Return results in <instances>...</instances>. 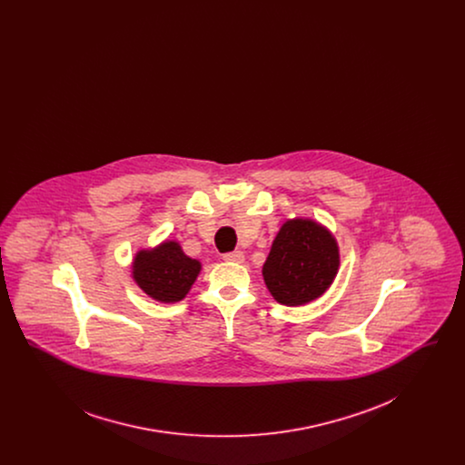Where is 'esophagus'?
<instances>
[{
  "label": "esophagus",
  "mask_w": 465,
  "mask_h": 465,
  "mask_svg": "<svg viewBox=\"0 0 465 465\" xmlns=\"http://www.w3.org/2000/svg\"><path fill=\"white\" fill-rule=\"evenodd\" d=\"M224 262H232V263H242L243 252L242 251H232V252H224L223 254Z\"/></svg>",
  "instance_id": "34e87169"
}]
</instances>
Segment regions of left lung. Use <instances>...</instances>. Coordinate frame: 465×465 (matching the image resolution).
<instances>
[{
  "label": "left lung",
  "instance_id": "left-lung-1",
  "mask_svg": "<svg viewBox=\"0 0 465 465\" xmlns=\"http://www.w3.org/2000/svg\"><path fill=\"white\" fill-rule=\"evenodd\" d=\"M338 247L330 232L309 220L288 222L277 233L263 265L272 296L289 307L321 296L338 272Z\"/></svg>",
  "mask_w": 465,
  "mask_h": 465
}]
</instances>
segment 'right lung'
<instances>
[{"instance_id": "obj_1", "label": "right lung", "mask_w": 465, "mask_h": 465, "mask_svg": "<svg viewBox=\"0 0 465 465\" xmlns=\"http://www.w3.org/2000/svg\"><path fill=\"white\" fill-rule=\"evenodd\" d=\"M197 260L188 258L176 242L162 243L153 251H141L134 260V279L158 302H179L195 282Z\"/></svg>"}]
</instances>
